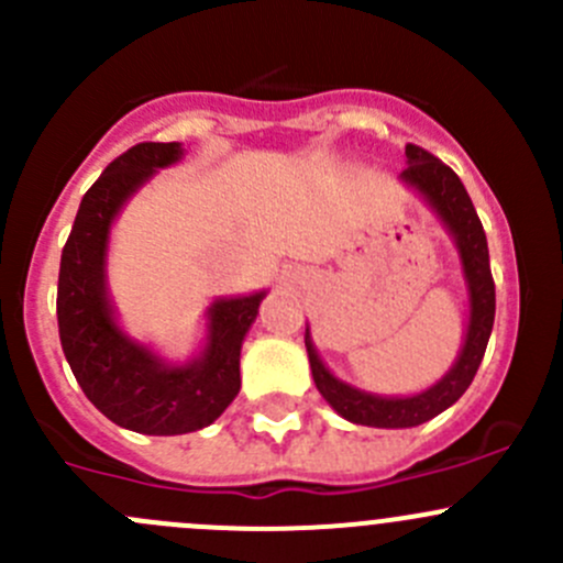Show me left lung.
<instances>
[{"mask_svg": "<svg viewBox=\"0 0 563 563\" xmlns=\"http://www.w3.org/2000/svg\"><path fill=\"white\" fill-rule=\"evenodd\" d=\"M406 166L408 168H402L397 179L411 187L433 209L435 218L455 242L465 294H468V321H465L463 345H460L450 371L428 389L413 391V395H376V391H365L338 378L318 356L310 327L305 329L310 371H313V382L323 400L343 419L354 424H367V428H417L455 406L479 371L493 332V318H496V286H493L490 275L485 229L476 218V209L463 181L450 166H444L422 146L406 144Z\"/></svg>", "mask_w": 563, "mask_h": 563, "instance_id": "8db88e82", "label": "left lung"}]
</instances>
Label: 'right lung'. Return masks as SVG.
<instances>
[{"mask_svg":"<svg viewBox=\"0 0 563 563\" xmlns=\"http://www.w3.org/2000/svg\"><path fill=\"white\" fill-rule=\"evenodd\" d=\"M185 157L179 141L139 144L119 155L81 198L62 250L56 318L78 387L113 424L144 435H181L212 424L240 395V354L266 291L218 297L207 308L203 343L172 362L119 323L108 291L111 225L161 168Z\"/></svg>","mask_w":563,"mask_h":563,"instance_id":"add662e5","label":"right lung"}]
</instances>
